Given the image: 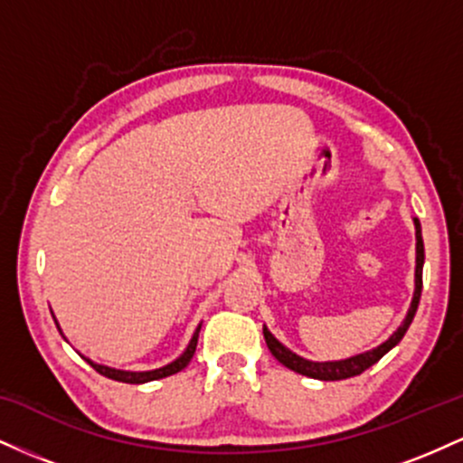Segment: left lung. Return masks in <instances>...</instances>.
<instances>
[{"label": "left lung", "mask_w": 463, "mask_h": 463, "mask_svg": "<svg viewBox=\"0 0 463 463\" xmlns=\"http://www.w3.org/2000/svg\"><path fill=\"white\" fill-rule=\"evenodd\" d=\"M413 224H416V291H413V300L411 307H409L405 322L398 326V331L392 335L387 342L381 344V346L368 350V353L357 354V357H350L344 361H307L298 357L296 353H291L289 348H285L279 339L274 337L268 328L263 326V337L265 344H268L269 353L274 354V359H279L285 368L298 372L302 376H311V379H320V381H342V379H350V376H357L361 372H365L370 365H374L383 354L390 353L392 348L405 337L409 324H411L413 316L418 311V302H420V294H422V265H424V243H422V232H420V222L418 217H413Z\"/></svg>", "instance_id": "1"}]
</instances>
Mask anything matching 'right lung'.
<instances>
[{
    "label": "right lung",
    "instance_id": "add662e5",
    "mask_svg": "<svg viewBox=\"0 0 463 463\" xmlns=\"http://www.w3.org/2000/svg\"><path fill=\"white\" fill-rule=\"evenodd\" d=\"M198 333H200V326L195 328L194 337H191L187 350H184L183 354L176 361H172L169 365H165V368H158V370H150V372H126V370H115V368H106V365H99V364H93L91 359L89 361V365L95 372H99L102 376H109V379L113 381H119V383H147V381H156V379H163V376H169V374H176L183 368H187L191 357H194L195 353V346H198Z\"/></svg>",
    "mask_w": 463,
    "mask_h": 463
}]
</instances>
